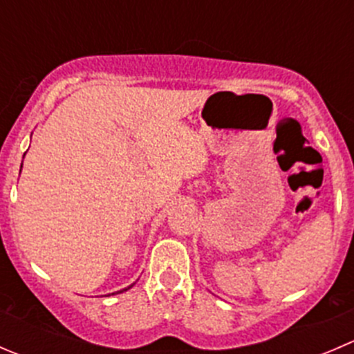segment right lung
<instances>
[{
	"label": "right lung",
	"instance_id": "add662e5",
	"mask_svg": "<svg viewBox=\"0 0 354 354\" xmlns=\"http://www.w3.org/2000/svg\"><path fill=\"white\" fill-rule=\"evenodd\" d=\"M133 286H129V287H126V289H122V290H119V292H124V290H128V289H131ZM114 294H118V292H114ZM109 296H111V294H109Z\"/></svg>",
	"mask_w": 354,
	"mask_h": 354
}]
</instances>
